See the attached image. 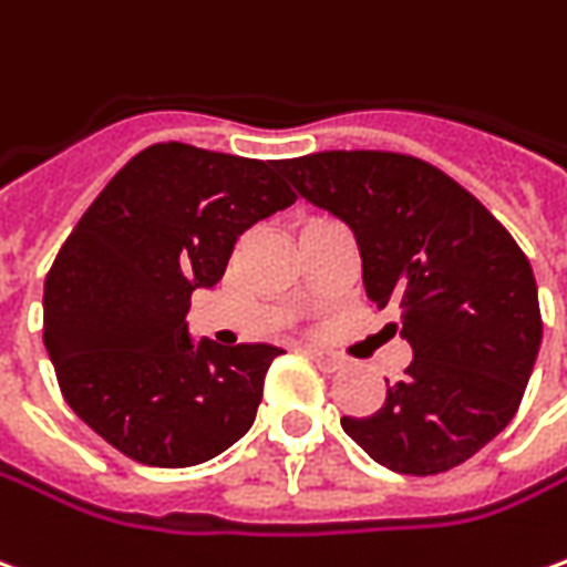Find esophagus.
<instances>
[{"label":"esophagus","instance_id":"1","mask_svg":"<svg viewBox=\"0 0 567 567\" xmlns=\"http://www.w3.org/2000/svg\"><path fill=\"white\" fill-rule=\"evenodd\" d=\"M310 355L316 359V362H319V365L328 368V371H338V368L343 365V359H340V355H334V352H328V350H316V347H312Z\"/></svg>","mask_w":567,"mask_h":567}]
</instances>
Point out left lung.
<instances>
[{"instance_id": "8db88e82", "label": "left lung", "mask_w": 567, "mask_h": 567, "mask_svg": "<svg viewBox=\"0 0 567 567\" xmlns=\"http://www.w3.org/2000/svg\"><path fill=\"white\" fill-rule=\"evenodd\" d=\"M297 196L340 217L365 295L399 310L414 359L368 417H340L368 457L435 476L516 417L544 338L537 282L516 239L435 165L380 150L282 159Z\"/></svg>"}]
</instances>
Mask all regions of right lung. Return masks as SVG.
Masks as SVG:
<instances>
[{"instance_id": "right-lung-1", "label": "right lung", "mask_w": 567, "mask_h": 567, "mask_svg": "<svg viewBox=\"0 0 567 567\" xmlns=\"http://www.w3.org/2000/svg\"><path fill=\"white\" fill-rule=\"evenodd\" d=\"M297 196L279 162L189 144L137 153L91 202L45 279V350L66 405L146 466H196L239 442L279 347L189 338L245 229Z\"/></svg>"}]
</instances>
